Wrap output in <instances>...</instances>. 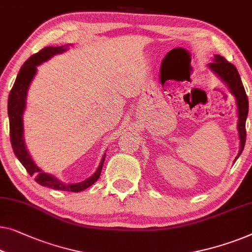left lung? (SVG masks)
<instances>
[{"mask_svg":"<svg viewBox=\"0 0 252 252\" xmlns=\"http://www.w3.org/2000/svg\"><path fill=\"white\" fill-rule=\"evenodd\" d=\"M208 67L227 86L229 92L235 97L236 108H238V132L240 138V150L234 159L235 162L236 159L242 153L244 144H246V122L248 111H249V102H248L246 91H244L241 78H240V75L234 64L229 63L224 57L220 56V54H215L213 63L208 64Z\"/></svg>","mask_w":252,"mask_h":252,"instance_id":"left-lung-1","label":"left lung"}]
</instances>
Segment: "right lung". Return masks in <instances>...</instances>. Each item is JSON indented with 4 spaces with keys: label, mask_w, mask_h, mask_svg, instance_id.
Segmentation results:
<instances>
[{
    "label": "right lung",
    "mask_w": 252,
    "mask_h": 252,
    "mask_svg": "<svg viewBox=\"0 0 252 252\" xmlns=\"http://www.w3.org/2000/svg\"><path fill=\"white\" fill-rule=\"evenodd\" d=\"M72 44H65L63 46H47L39 51L38 53L32 56L29 59L23 64V67L18 72L16 82L13 84L12 90L9 94L8 100V115L10 123V140L12 145L13 152L18 160L23 163L26 168L28 174L35 176V181L39 185L46 188H51L59 191H69V192H81L84 189L90 188L95 182L99 180L102 167L105 159V153L102 156V159L92 176L86 178L85 181L79 182V183H64L59 178L53 176L49 173L43 171L34 162L31 155L25 144L24 138V112L26 110L27 104V94L29 86L34 79L37 67L45 61L50 60L51 58L56 54H61L69 49Z\"/></svg>",
    "instance_id": "1"
}]
</instances>
